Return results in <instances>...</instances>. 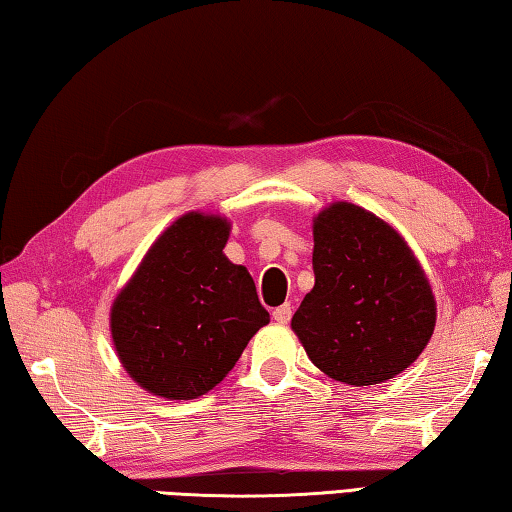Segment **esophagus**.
<instances>
[{"instance_id":"esophagus-1","label":"esophagus","mask_w":512,"mask_h":512,"mask_svg":"<svg viewBox=\"0 0 512 512\" xmlns=\"http://www.w3.org/2000/svg\"><path fill=\"white\" fill-rule=\"evenodd\" d=\"M291 314H293V307L289 305V302H284L282 307H277L273 311V320H275V323H280V325H287L291 320Z\"/></svg>"}]
</instances>
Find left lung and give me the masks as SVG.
<instances>
[{
    "instance_id": "1",
    "label": "left lung",
    "mask_w": 512,
    "mask_h": 512,
    "mask_svg": "<svg viewBox=\"0 0 512 512\" xmlns=\"http://www.w3.org/2000/svg\"><path fill=\"white\" fill-rule=\"evenodd\" d=\"M314 289L291 318L307 357L350 386L393 379L436 327V298L391 223L345 201L314 216Z\"/></svg>"
}]
</instances>
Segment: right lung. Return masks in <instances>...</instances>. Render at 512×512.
<instances>
[{"instance_id": "right-lung-1", "label": "right lung", "mask_w": 512, "mask_h": 512, "mask_svg": "<svg viewBox=\"0 0 512 512\" xmlns=\"http://www.w3.org/2000/svg\"><path fill=\"white\" fill-rule=\"evenodd\" d=\"M228 237L225 216L183 214L112 302L117 357L151 395L196 400L212 391L271 320L248 268L225 257Z\"/></svg>"}]
</instances>
